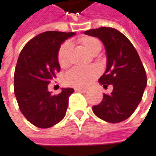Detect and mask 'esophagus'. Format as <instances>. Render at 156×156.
I'll list each match as a JSON object with an SVG mask.
<instances>
[{
	"label": "esophagus",
	"instance_id": "obj_1",
	"mask_svg": "<svg viewBox=\"0 0 156 156\" xmlns=\"http://www.w3.org/2000/svg\"><path fill=\"white\" fill-rule=\"evenodd\" d=\"M75 90L78 92H81V93H86L87 91V88H81V87H77V88H75Z\"/></svg>",
	"mask_w": 156,
	"mask_h": 156
}]
</instances>
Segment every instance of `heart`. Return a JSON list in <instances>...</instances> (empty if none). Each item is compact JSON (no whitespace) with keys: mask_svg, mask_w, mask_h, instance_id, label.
Segmentation results:
<instances>
[{"mask_svg":"<svg viewBox=\"0 0 156 156\" xmlns=\"http://www.w3.org/2000/svg\"><path fill=\"white\" fill-rule=\"evenodd\" d=\"M80 44L91 55L98 54L101 49V44L96 38L90 36H84L79 39ZM70 51V43L65 42L58 50V60L61 67H66L69 64V56ZM97 69L93 68L79 69L75 68L71 69L65 77V83L69 86L77 87H83L87 86L93 78L97 75Z\"/></svg>","mask_w":156,"mask_h":156,"instance_id":"heart-1","label":"heart"}]
</instances>
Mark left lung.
Wrapping results in <instances>:
<instances>
[{
  "label": "left lung",
  "mask_w": 156,
  "mask_h": 156,
  "mask_svg": "<svg viewBox=\"0 0 156 156\" xmlns=\"http://www.w3.org/2000/svg\"><path fill=\"white\" fill-rule=\"evenodd\" d=\"M98 38L107 51V69L99 83L107 88L113 86L110 95L104 94L100 104L94 106V114L108 123L127 119L142 100L147 84L144 68L130 41L115 29L102 27L85 31Z\"/></svg>",
  "instance_id": "obj_1"
}]
</instances>
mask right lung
<instances>
[{
  "instance_id": "1",
  "label": "right lung",
  "mask_w": 156,
  "mask_h": 156,
  "mask_svg": "<svg viewBox=\"0 0 156 156\" xmlns=\"http://www.w3.org/2000/svg\"><path fill=\"white\" fill-rule=\"evenodd\" d=\"M75 32L46 31L30 40L20 53L14 73V94L23 115L32 125L48 128L65 116L74 92L63 87L52 95L48 85L60 70L58 54L61 44Z\"/></svg>"
}]
</instances>
